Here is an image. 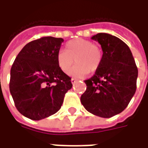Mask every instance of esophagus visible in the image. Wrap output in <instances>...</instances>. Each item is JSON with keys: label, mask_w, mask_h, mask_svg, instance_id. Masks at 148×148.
I'll use <instances>...</instances> for the list:
<instances>
[{"label": "esophagus", "mask_w": 148, "mask_h": 148, "mask_svg": "<svg viewBox=\"0 0 148 148\" xmlns=\"http://www.w3.org/2000/svg\"><path fill=\"white\" fill-rule=\"evenodd\" d=\"M76 82H77V80H76L75 78H74V77H73V78H71V82H72V84H74Z\"/></svg>", "instance_id": "1"}]
</instances>
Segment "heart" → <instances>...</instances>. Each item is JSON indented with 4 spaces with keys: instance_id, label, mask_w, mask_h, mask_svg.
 <instances>
[{
    "instance_id": "b5f03b06",
    "label": "heart",
    "mask_w": 148,
    "mask_h": 148,
    "mask_svg": "<svg viewBox=\"0 0 148 148\" xmlns=\"http://www.w3.org/2000/svg\"><path fill=\"white\" fill-rule=\"evenodd\" d=\"M66 51L60 50L56 55L58 67L68 73L75 62L77 64L71 71L76 77L86 75L89 71L94 72L99 68L102 60V51L92 41L84 39L71 40L66 44Z\"/></svg>"
}]
</instances>
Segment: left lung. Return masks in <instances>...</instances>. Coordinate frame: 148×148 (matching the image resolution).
I'll use <instances>...</instances> for the list:
<instances>
[{
  "label": "left lung",
  "instance_id": "8db88e82",
  "mask_svg": "<svg viewBox=\"0 0 148 148\" xmlns=\"http://www.w3.org/2000/svg\"><path fill=\"white\" fill-rule=\"evenodd\" d=\"M102 60L93 77L85 81L81 102L90 113L109 118L124 111L136 90L138 69L128 46L117 37L98 33Z\"/></svg>",
  "mask_w": 148,
  "mask_h": 148
}]
</instances>
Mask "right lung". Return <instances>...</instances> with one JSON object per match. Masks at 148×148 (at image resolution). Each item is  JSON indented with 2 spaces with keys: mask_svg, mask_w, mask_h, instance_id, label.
Listing matches in <instances>:
<instances>
[{
  "mask_svg": "<svg viewBox=\"0 0 148 148\" xmlns=\"http://www.w3.org/2000/svg\"><path fill=\"white\" fill-rule=\"evenodd\" d=\"M62 42L63 39L51 36L33 40L24 46L12 66L9 90L15 106L31 120L57 112L72 88L71 78L56 61Z\"/></svg>",
  "mask_w": 148,
  "mask_h": 148,
  "instance_id": "1",
  "label": "right lung"
}]
</instances>
